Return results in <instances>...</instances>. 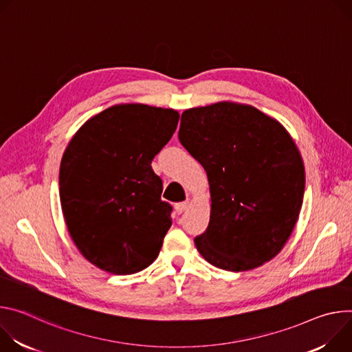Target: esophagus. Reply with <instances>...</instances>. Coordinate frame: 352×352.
Here are the masks:
<instances>
[{
  "instance_id": "esophagus-1",
  "label": "esophagus",
  "mask_w": 352,
  "mask_h": 352,
  "mask_svg": "<svg viewBox=\"0 0 352 352\" xmlns=\"http://www.w3.org/2000/svg\"><path fill=\"white\" fill-rule=\"evenodd\" d=\"M187 207H188V201H182V203H177L175 206V210H176L177 214H182V212H184L187 210Z\"/></svg>"
}]
</instances>
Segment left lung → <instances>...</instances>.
<instances>
[{
  "instance_id": "1",
  "label": "left lung",
  "mask_w": 352,
  "mask_h": 352,
  "mask_svg": "<svg viewBox=\"0 0 352 352\" xmlns=\"http://www.w3.org/2000/svg\"><path fill=\"white\" fill-rule=\"evenodd\" d=\"M182 145L207 172L211 212L200 254L226 271L274 258L299 218L305 192L300 152L287 129L254 106L218 102L182 113Z\"/></svg>"
}]
</instances>
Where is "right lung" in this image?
<instances>
[{
	"instance_id": "1",
	"label": "right lung",
	"mask_w": 352,
	"mask_h": 352,
	"mask_svg": "<svg viewBox=\"0 0 352 352\" xmlns=\"http://www.w3.org/2000/svg\"><path fill=\"white\" fill-rule=\"evenodd\" d=\"M179 113L142 103L111 106L87 120L60 165V201L69 236L98 268L134 274L158 257L172 225L162 180L151 162L172 138Z\"/></svg>"
}]
</instances>
